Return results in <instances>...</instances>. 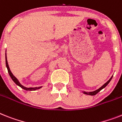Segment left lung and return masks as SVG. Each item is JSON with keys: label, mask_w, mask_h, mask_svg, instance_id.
<instances>
[{"label": "left lung", "mask_w": 122, "mask_h": 122, "mask_svg": "<svg viewBox=\"0 0 122 122\" xmlns=\"http://www.w3.org/2000/svg\"><path fill=\"white\" fill-rule=\"evenodd\" d=\"M112 77L113 76H112L111 78H110V79H109V80H108L107 82H106V83L104 84L103 85L102 87H101L99 88V89H98L97 90H96V91H93V92H84L83 93L85 94H87V95H91V96H94V95H96V94H97L99 92H100V91H101L102 89H104V87H105L107 86V85H108V84L109 83L110 81H111L112 78Z\"/></svg>", "instance_id": "left-lung-1"}]
</instances>
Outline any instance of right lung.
<instances>
[{
	"label": "right lung",
	"mask_w": 122,
	"mask_h": 122,
	"mask_svg": "<svg viewBox=\"0 0 122 122\" xmlns=\"http://www.w3.org/2000/svg\"><path fill=\"white\" fill-rule=\"evenodd\" d=\"M5 63H6V66H7V70H8V72H9V75H10V77L12 78V80L14 81V82H15V83L16 84L17 86H20V87L22 88V89H23L26 90V91H35V90L39 89H40V88L41 87H29V88H28V87H24L23 86H22V85L20 83V82L18 81V79H17L16 78L15 76H14V74L12 73L11 71L10 70L9 64H8V62H7V55H6V54H5Z\"/></svg>",
	"instance_id": "add662e5"
}]
</instances>
